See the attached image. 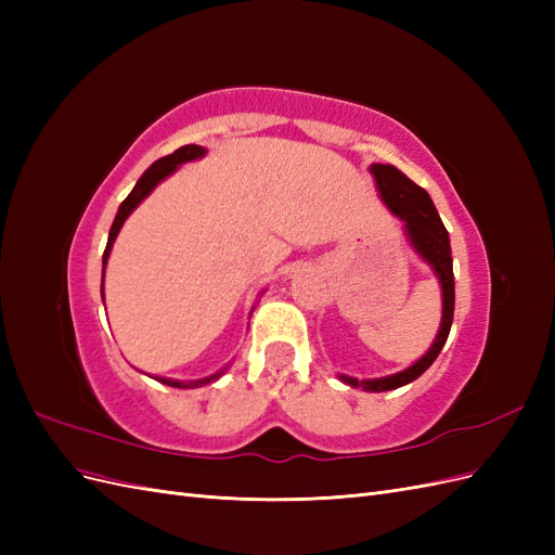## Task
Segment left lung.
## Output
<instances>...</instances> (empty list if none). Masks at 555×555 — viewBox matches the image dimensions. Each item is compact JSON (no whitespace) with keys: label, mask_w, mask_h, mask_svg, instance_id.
Returning a JSON list of instances; mask_svg holds the SVG:
<instances>
[{"label":"left lung","mask_w":555,"mask_h":555,"mask_svg":"<svg viewBox=\"0 0 555 555\" xmlns=\"http://www.w3.org/2000/svg\"><path fill=\"white\" fill-rule=\"evenodd\" d=\"M371 173L375 178V188L382 204L389 208L402 224H405L402 229H405V236L412 249L430 266V271L435 273V278H438L440 289H442V322L430 349L422 359L408 365L405 371L386 375V377H375V379H357L349 375H338L340 382H345L347 386H354V389L382 393V391L400 389V386L422 377L433 365V361L438 359L451 331L456 287H453V261H451L449 233L440 220L438 210H435V204L428 196V192L424 188H418V184H414L405 173L398 171L391 164H371Z\"/></svg>","instance_id":"obj_1"}]
</instances>
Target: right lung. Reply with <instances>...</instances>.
Returning <instances> with one entry per match:
<instances>
[{
	"label": "right lung",
	"instance_id": "add662e5",
	"mask_svg": "<svg viewBox=\"0 0 555 555\" xmlns=\"http://www.w3.org/2000/svg\"><path fill=\"white\" fill-rule=\"evenodd\" d=\"M206 153H208V150L201 147V145H182V147L176 150L173 155H166V157L157 159V162H155L153 166H150V169L139 178V182L133 184V190L129 192V196L122 201L120 208H117V215H115L111 233H108V243H106L104 259H102V298H104V273H106V263H108V257H111L113 243H115V238H117V233H120V229H122L127 217L139 208L141 201H143L145 196H150V192H153L162 180H166L171 173H176V171L180 169V164H188V162L206 157ZM261 294H263V292H261ZM251 310H255V308H251ZM249 314H251V312H249ZM227 371H229V365L220 367V371L212 373V375L198 377V379H188V382H184V379H171V377H153V379H157V382H162V384H166V386H176V389H198V386H206V384H210V382H215V379H220Z\"/></svg>",
	"mask_w": 555,
	"mask_h": 555
}]
</instances>
